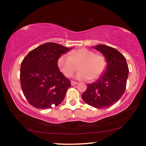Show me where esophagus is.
<instances>
[{
  "label": "esophagus",
  "instance_id": "obj_1",
  "mask_svg": "<svg viewBox=\"0 0 146 146\" xmlns=\"http://www.w3.org/2000/svg\"><path fill=\"white\" fill-rule=\"evenodd\" d=\"M77 84H78V82H74V81H71V85H72V86L76 85Z\"/></svg>",
  "mask_w": 146,
  "mask_h": 146
}]
</instances>
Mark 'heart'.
Returning <instances> with one entry per match:
<instances>
[{
    "mask_svg": "<svg viewBox=\"0 0 146 146\" xmlns=\"http://www.w3.org/2000/svg\"><path fill=\"white\" fill-rule=\"evenodd\" d=\"M80 71L75 78L80 80H92L98 78L104 73L106 62L102 55L95 54L87 48H80L72 51L70 54L62 55L58 60L60 70L66 77H70L77 70Z\"/></svg>",
    "mask_w": 146,
    "mask_h": 146,
    "instance_id": "obj_1",
    "label": "heart"
}]
</instances>
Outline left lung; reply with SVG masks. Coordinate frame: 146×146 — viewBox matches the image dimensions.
Returning <instances> with one entry per match:
<instances>
[{
    "label": "left lung",
    "instance_id": "obj_1",
    "mask_svg": "<svg viewBox=\"0 0 146 146\" xmlns=\"http://www.w3.org/2000/svg\"><path fill=\"white\" fill-rule=\"evenodd\" d=\"M92 48L104 56L107 62L106 68L98 80L88 84L82 98L96 108H106L118 101L124 93L129 74L128 66L125 58L114 48L103 44Z\"/></svg>",
    "mask_w": 146,
    "mask_h": 146
}]
</instances>
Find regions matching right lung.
Returning a JSON list of instances; mask_svg holds the SVG:
<instances>
[{
    "label": "right lung",
    "instance_id": "obj_1",
    "mask_svg": "<svg viewBox=\"0 0 146 146\" xmlns=\"http://www.w3.org/2000/svg\"><path fill=\"white\" fill-rule=\"evenodd\" d=\"M71 49L47 42L31 50L23 59L20 74L22 90L33 107L49 109L64 99L71 84L59 70L58 60Z\"/></svg>",
    "mask_w": 146,
    "mask_h": 146
}]
</instances>
